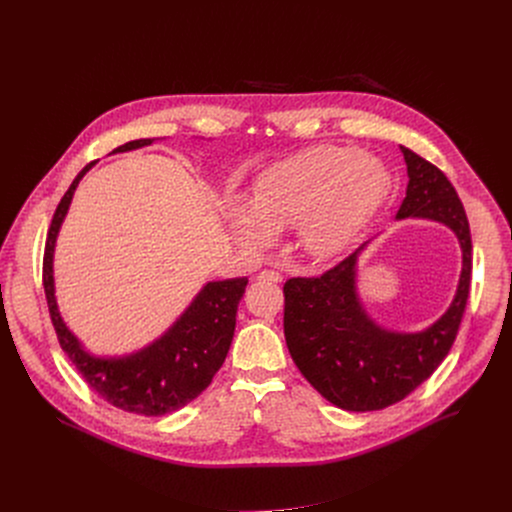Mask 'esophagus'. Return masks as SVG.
Masks as SVG:
<instances>
[{"label":"esophagus","mask_w":512,"mask_h":512,"mask_svg":"<svg viewBox=\"0 0 512 512\" xmlns=\"http://www.w3.org/2000/svg\"><path fill=\"white\" fill-rule=\"evenodd\" d=\"M259 281H273V283H281L283 281V275L277 273V271H271V269H263L259 275H257Z\"/></svg>","instance_id":"34e87169"}]
</instances>
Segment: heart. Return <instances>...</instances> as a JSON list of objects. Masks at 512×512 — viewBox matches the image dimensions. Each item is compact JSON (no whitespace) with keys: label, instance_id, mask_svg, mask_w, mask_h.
Instances as JSON below:
<instances>
[{"label":"heart","instance_id":"1","mask_svg":"<svg viewBox=\"0 0 512 512\" xmlns=\"http://www.w3.org/2000/svg\"><path fill=\"white\" fill-rule=\"evenodd\" d=\"M391 192L389 170L356 148L320 145L269 166L251 200L231 196L225 206L235 241L261 251L275 231L294 227L296 245L310 259L344 253Z\"/></svg>","mask_w":512,"mask_h":512}]
</instances>
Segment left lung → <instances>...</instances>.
Returning <instances> with one entry per match:
<instances>
[{
  "instance_id": "8db88e82",
  "label": "left lung",
  "mask_w": 512,
  "mask_h": 512,
  "mask_svg": "<svg viewBox=\"0 0 512 512\" xmlns=\"http://www.w3.org/2000/svg\"><path fill=\"white\" fill-rule=\"evenodd\" d=\"M401 154L409 182L395 218L442 223L462 249V271L450 308L419 332L377 324L356 287L358 257L371 241L324 275L294 277L283 285L289 354L308 383L344 411L385 409L427 381L456 340L470 294L472 239L458 192L442 170L403 145Z\"/></svg>"
}]
</instances>
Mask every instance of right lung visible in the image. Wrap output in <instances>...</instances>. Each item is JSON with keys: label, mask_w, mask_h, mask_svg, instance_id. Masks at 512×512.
<instances>
[{"label": "right lung", "mask_w": 512, "mask_h": 512, "mask_svg": "<svg viewBox=\"0 0 512 512\" xmlns=\"http://www.w3.org/2000/svg\"><path fill=\"white\" fill-rule=\"evenodd\" d=\"M156 139H135L113 154L133 152ZM97 162L87 164L62 196L46 239L44 251V291L50 318L62 350L77 371L111 405L158 417L182 409L196 399L223 367L231 348L237 324V308L245 294L247 277L208 281L176 322L154 342L121 356H99L89 352L83 342L64 324L54 287V249L60 227L70 208L72 196L83 176Z\"/></svg>", "instance_id": "add662e5"}]
</instances>
